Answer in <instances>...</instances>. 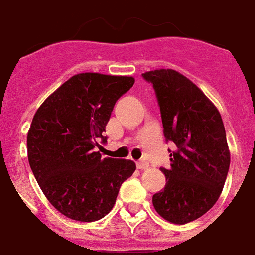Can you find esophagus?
<instances>
[{"label": "esophagus", "mask_w": 255, "mask_h": 255, "mask_svg": "<svg viewBox=\"0 0 255 255\" xmlns=\"http://www.w3.org/2000/svg\"><path fill=\"white\" fill-rule=\"evenodd\" d=\"M137 168L138 170H146V168H148V163L144 162V160H140V162L137 163Z\"/></svg>", "instance_id": "esophagus-1"}]
</instances>
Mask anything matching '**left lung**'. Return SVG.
<instances>
[{
	"label": "left lung",
	"mask_w": 255,
	"mask_h": 255,
	"mask_svg": "<svg viewBox=\"0 0 255 255\" xmlns=\"http://www.w3.org/2000/svg\"><path fill=\"white\" fill-rule=\"evenodd\" d=\"M142 77L155 91L166 142L178 147L170 154V168H160L167 183L152 196V204L170 223H191L215 205L227 180L231 154L223 120L182 73L155 70Z\"/></svg>",
	"instance_id": "8db88e82"
}]
</instances>
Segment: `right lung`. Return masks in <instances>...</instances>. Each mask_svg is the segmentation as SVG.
<instances>
[{
  "label": "right lung",
  "instance_id": "1",
  "mask_svg": "<svg viewBox=\"0 0 255 255\" xmlns=\"http://www.w3.org/2000/svg\"><path fill=\"white\" fill-rule=\"evenodd\" d=\"M131 76L79 73L36 111L27 134L31 171L51 204L67 217L91 223L112 211L120 187L135 171L133 160L96 151L115 104Z\"/></svg>",
  "mask_w": 255,
  "mask_h": 255
}]
</instances>
